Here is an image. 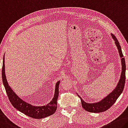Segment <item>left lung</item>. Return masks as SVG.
Wrapping results in <instances>:
<instances>
[{
	"label": "left lung",
	"instance_id": "1",
	"mask_svg": "<svg viewBox=\"0 0 128 128\" xmlns=\"http://www.w3.org/2000/svg\"><path fill=\"white\" fill-rule=\"evenodd\" d=\"M111 36L113 39L114 40V42L117 49L118 50L120 54V56L121 58V66H122V72H121L120 78L117 84V86L114 88V90L111 93H109L108 96H106L98 102L95 103H87L81 98V97L78 94V97L81 99L82 101V108L85 110L89 112L92 113H100L102 112H105L108 110L112 105L118 98V97L120 96L122 93L124 88L125 86V70H126V65H125V58H124L122 50H121V46L117 38L113 34H111Z\"/></svg>",
	"mask_w": 128,
	"mask_h": 128
}]
</instances>
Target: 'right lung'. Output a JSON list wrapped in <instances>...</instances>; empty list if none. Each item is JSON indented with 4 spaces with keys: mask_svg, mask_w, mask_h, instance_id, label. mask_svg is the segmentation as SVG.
Returning <instances> with one entry per match:
<instances>
[{
    "mask_svg": "<svg viewBox=\"0 0 128 128\" xmlns=\"http://www.w3.org/2000/svg\"><path fill=\"white\" fill-rule=\"evenodd\" d=\"M2 72L3 82L6 89V93L12 105L17 110L21 112L22 113L28 116L36 119L45 118L53 114L55 112L57 109V100L58 96V87H59L60 81L56 82L54 98H52L51 101H50V103L44 106H34L22 100L9 86L5 74L4 56L3 57Z\"/></svg>",
    "mask_w": 128,
    "mask_h": 128,
    "instance_id": "obj_1",
    "label": "right lung"
}]
</instances>
